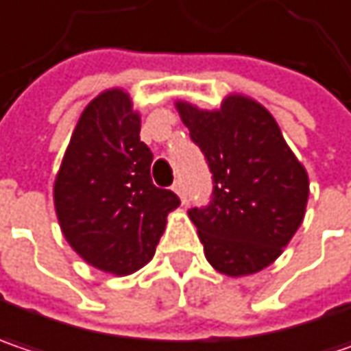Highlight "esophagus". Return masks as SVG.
Here are the masks:
<instances>
[{
    "label": "esophagus",
    "instance_id": "esophagus-1",
    "mask_svg": "<svg viewBox=\"0 0 351 351\" xmlns=\"http://www.w3.org/2000/svg\"><path fill=\"white\" fill-rule=\"evenodd\" d=\"M173 191H175L176 195H178L180 202L184 204V202H186V196H184V186H182V182H180V180H176L175 184H173Z\"/></svg>",
    "mask_w": 351,
    "mask_h": 351
}]
</instances>
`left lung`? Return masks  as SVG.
<instances>
[{
    "label": "left lung",
    "instance_id": "left-lung-1",
    "mask_svg": "<svg viewBox=\"0 0 351 351\" xmlns=\"http://www.w3.org/2000/svg\"><path fill=\"white\" fill-rule=\"evenodd\" d=\"M213 173V196L191 208L204 256L226 276H248L270 266L296 234L310 195L308 173L258 101L224 97L206 111L176 101Z\"/></svg>",
    "mask_w": 351,
    "mask_h": 351
}]
</instances>
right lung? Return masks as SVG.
I'll use <instances>...</instances> for the list:
<instances>
[{
  "instance_id": "1",
  "label": "right lung",
  "mask_w": 351,
  "mask_h": 351,
  "mask_svg": "<svg viewBox=\"0 0 351 351\" xmlns=\"http://www.w3.org/2000/svg\"><path fill=\"white\" fill-rule=\"evenodd\" d=\"M141 114L123 89L85 107L53 184L65 240L87 264L133 274L155 256L167 217L180 204L151 178L153 153L141 141Z\"/></svg>"
}]
</instances>
